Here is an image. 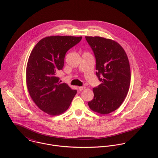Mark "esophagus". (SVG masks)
<instances>
[{"instance_id": "34e87169", "label": "esophagus", "mask_w": 158, "mask_h": 158, "mask_svg": "<svg viewBox=\"0 0 158 158\" xmlns=\"http://www.w3.org/2000/svg\"><path fill=\"white\" fill-rule=\"evenodd\" d=\"M85 88H86V86H80L78 88V89L81 91V90H84Z\"/></svg>"}]
</instances>
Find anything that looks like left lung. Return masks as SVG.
<instances>
[{
	"label": "left lung",
	"mask_w": 158,
	"mask_h": 158,
	"mask_svg": "<svg viewBox=\"0 0 158 158\" xmlns=\"http://www.w3.org/2000/svg\"><path fill=\"white\" fill-rule=\"evenodd\" d=\"M96 61V75L102 83L93 88L94 98L88 102L90 109L102 114L117 110L129 89L130 67L121 45L111 40L86 36Z\"/></svg>",
	"instance_id": "1"
}]
</instances>
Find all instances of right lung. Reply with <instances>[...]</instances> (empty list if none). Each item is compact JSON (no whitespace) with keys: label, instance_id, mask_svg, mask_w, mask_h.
Returning <instances> with one entry per match:
<instances>
[{"label":"right lung","instance_id":"obj_1","mask_svg":"<svg viewBox=\"0 0 158 158\" xmlns=\"http://www.w3.org/2000/svg\"><path fill=\"white\" fill-rule=\"evenodd\" d=\"M81 39L70 36L46 37L30 53L26 71L27 88L35 104L50 115L66 111L77 92L66 83L61 84L56 73L63 70L66 52Z\"/></svg>","mask_w":158,"mask_h":158}]
</instances>
